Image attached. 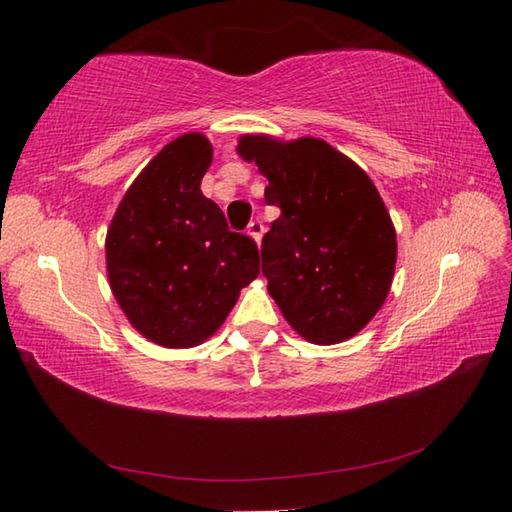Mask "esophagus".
I'll use <instances>...</instances> for the list:
<instances>
[{
	"label": "esophagus",
	"instance_id": "obj_1",
	"mask_svg": "<svg viewBox=\"0 0 512 512\" xmlns=\"http://www.w3.org/2000/svg\"><path fill=\"white\" fill-rule=\"evenodd\" d=\"M248 235H250V237H253L257 244H259V242H262V235H264V224H262V222H259V220H255V222H250V224H248Z\"/></svg>",
	"mask_w": 512,
	"mask_h": 512
}]
</instances>
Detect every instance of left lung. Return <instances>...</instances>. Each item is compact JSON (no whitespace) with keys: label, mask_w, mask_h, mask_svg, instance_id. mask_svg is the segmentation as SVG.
<instances>
[{"label":"left lung","mask_w":512,"mask_h":512,"mask_svg":"<svg viewBox=\"0 0 512 512\" xmlns=\"http://www.w3.org/2000/svg\"><path fill=\"white\" fill-rule=\"evenodd\" d=\"M237 154L268 178L281 215L262 239V273L290 328L317 345L352 339L383 308L396 231L374 182L321 138L244 134Z\"/></svg>","instance_id":"obj_1"}]
</instances>
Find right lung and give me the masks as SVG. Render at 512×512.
<instances>
[{"label":"right lung","mask_w":512,"mask_h":512,"mask_svg":"<svg viewBox=\"0 0 512 512\" xmlns=\"http://www.w3.org/2000/svg\"><path fill=\"white\" fill-rule=\"evenodd\" d=\"M209 138L182 134L158 151L107 228V279L134 328L171 350L204 343L259 275L257 244L233 233L200 182Z\"/></svg>","instance_id":"obj_1"}]
</instances>
